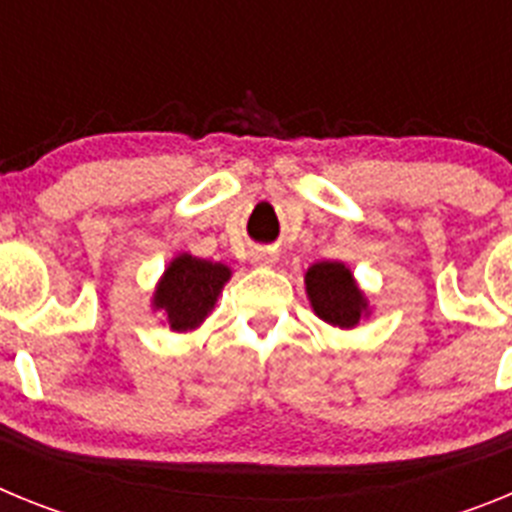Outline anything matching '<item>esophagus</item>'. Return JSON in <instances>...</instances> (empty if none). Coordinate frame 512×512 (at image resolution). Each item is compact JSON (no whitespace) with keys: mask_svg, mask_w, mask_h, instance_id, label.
I'll use <instances>...</instances> for the list:
<instances>
[{"mask_svg":"<svg viewBox=\"0 0 512 512\" xmlns=\"http://www.w3.org/2000/svg\"><path fill=\"white\" fill-rule=\"evenodd\" d=\"M251 261L256 266H274L279 261L277 251H266V248H259V251L251 253Z\"/></svg>","mask_w":512,"mask_h":512,"instance_id":"34e87169","label":"esophagus"}]
</instances>
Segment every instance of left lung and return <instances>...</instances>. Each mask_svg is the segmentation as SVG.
Masks as SVG:
<instances>
[{"label":"left lung","mask_w":512,"mask_h":512,"mask_svg":"<svg viewBox=\"0 0 512 512\" xmlns=\"http://www.w3.org/2000/svg\"><path fill=\"white\" fill-rule=\"evenodd\" d=\"M305 292L312 312L333 328L351 330L372 315L364 289L343 261H315L305 271Z\"/></svg>","instance_id":"obj_1"}]
</instances>
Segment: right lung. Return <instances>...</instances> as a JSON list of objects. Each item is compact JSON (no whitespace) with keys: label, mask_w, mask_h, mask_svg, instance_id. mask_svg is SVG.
Returning a JSON list of instances; mask_svg holds the SVG:
<instances>
[{"label":"right lung","mask_w":512,"mask_h":512,"mask_svg":"<svg viewBox=\"0 0 512 512\" xmlns=\"http://www.w3.org/2000/svg\"><path fill=\"white\" fill-rule=\"evenodd\" d=\"M233 271L220 261L197 259L192 253H176L153 289V312L164 315V325L174 333L200 328L223 295Z\"/></svg>","instance_id":"add662e5"}]
</instances>
